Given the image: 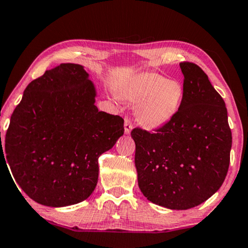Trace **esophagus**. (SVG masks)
Listing matches in <instances>:
<instances>
[{"instance_id":"1","label":"esophagus","mask_w":248,"mask_h":248,"mask_svg":"<svg viewBox=\"0 0 248 248\" xmlns=\"http://www.w3.org/2000/svg\"><path fill=\"white\" fill-rule=\"evenodd\" d=\"M132 129H133L132 121L129 119L128 117H125L124 118V133H125V135H129V133L131 132Z\"/></svg>"}]
</instances>
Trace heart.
Returning a JSON list of instances; mask_svg holds the SVG:
<instances>
[{"label":"heart","mask_w":248,"mask_h":248,"mask_svg":"<svg viewBox=\"0 0 248 248\" xmlns=\"http://www.w3.org/2000/svg\"><path fill=\"white\" fill-rule=\"evenodd\" d=\"M184 90L180 81L167 79L156 73L137 75L124 93L125 99L139 103L136 109L138 123L148 130L168 124L181 108Z\"/></svg>","instance_id":"b5f03b06"}]
</instances>
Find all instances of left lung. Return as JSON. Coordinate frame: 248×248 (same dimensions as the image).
Here are the masks:
<instances>
[{
	"instance_id": "obj_1",
	"label": "left lung",
	"mask_w": 248,
	"mask_h": 248,
	"mask_svg": "<svg viewBox=\"0 0 248 248\" xmlns=\"http://www.w3.org/2000/svg\"><path fill=\"white\" fill-rule=\"evenodd\" d=\"M180 67L184 96L175 117L155 133L131 131L140 190L170 210L198 206L221 187L232 148L223 98L198 65L181 62Z\"/></svg>"
}]
</instances>
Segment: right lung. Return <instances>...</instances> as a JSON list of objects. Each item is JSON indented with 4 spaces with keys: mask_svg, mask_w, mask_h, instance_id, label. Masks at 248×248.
<instances>
[{
    "mask_svg": "<svg viewBox=\"0 0 248 248\" xmlns=\"http://www.w3.org/2000/svg\"><path fill=\"white\" fill-rule=\"evenodd\" d=\"M96 97L84 66L70 62L46 70L25 88L0 155L5 151L14 180L35 202L68 206L95 190L98 158L124 131L123 118L99 111Z\"/></svg>",
    "mask_w": 248,
    "mask_h": 248,
    "instance_id": "right-lung-1",
    "label": "right lung"
}]
</instances>
